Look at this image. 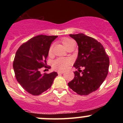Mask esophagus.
I'll list each match as a JSON object with an SVG mask.
<instances>
[{"instance_id":"obj_1","label":"esophagus","mask_w":123,"mask_h":123,"mask_svg":"<svg viewBox=\"0 0 123 123\" xmlns=\"http://www.w3.org/2000/svg\"><path fill=\"white\" fill-rule=\"evenodd\" d=\"M63 73H64V72H63V71H58V74H63Z\"/></svg>"}]
</instances>
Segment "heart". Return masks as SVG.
Instances as JSON below:
<instances>
[{
  "instance_id": "b5f03b06",
  "label": "heart",
  "mask_w": 123,
  "mask_h": 123,
  "mask_svg": "<svg viewBox=\"0 0 123 123\" xmlns=\"http://www.w3.org/2000/svg\"><path fill=\"white\" fill-rule=\"evenodd\" d=\"M62 43L66 49H67L72 44L74 43V42L69 38L65 37L62 40ZM52 50H53V46H50L49 50V54H51ZM71 63V60L69 58H58L53 62V65L54 68L55 69L59 70V71H63V70L68 68Z\"/></svg>"
}]
</instances>
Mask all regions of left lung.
Listing matches in <instances>:
<instances>
[{"mask_svg": "<svg viewBox=\"0 0 123 123\" xmlns=\"http://www.w3.org/2000/svg\"><path fill=\"white\" fill-rule=\"evenodd\" d=\"M69 36L77 42L78 57L74 66V79L68 83L73 91L81 95H87L96 91L108 75L109 58L100 42L83 33ZM83 68V70L80 69Z\"/></svg>", "mask_w": 123, "mask_h": 123, "instance_id": "8db88e82", "label": "left lung"}]
</instances>
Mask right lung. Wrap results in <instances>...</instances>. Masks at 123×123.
<instances>
[{
  "mask_svg": "<svg viewBox=\"0 0 123 123\" xmlns=\"http://www.w3.org/2000/svg\"><path fill=\"white\" fill-rule=\"evenodd\" d=\"M57 36L38 35L31 38L18 48L13 61L17 81L25 91L39 95L50 88L57 73L41 74L42 68H47L46 60L51 44Z\"/></svg>",
  "mask_w": 123,
  "mask_h": 123,
  "instance_id": "1",
  "label": "right lung"
}]
</instances>
